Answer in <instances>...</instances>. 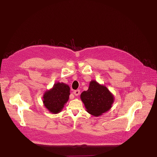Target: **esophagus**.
I'll return each instance as SVG.
<instances>
[{
    "label": "esophagus",
    "mask_w": 157,
    "mask_h": 157,
    "mask_svg": "<svg viewBox=\"0 0 157 157\" xmlns=\"http://www.w3.org/2000/svg\"><path fill=\"white\" fill-rule=\"evenodd\" d=\"M73 93H74V94H75V96H79V94H80V91L79 90V89H78V90L74 91Z\"/></svg>",
    "instance_id": "obj_1"
}]
</instances>
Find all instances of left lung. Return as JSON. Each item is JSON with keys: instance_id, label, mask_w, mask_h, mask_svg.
I'll use <instances>...</instances> for the list:
<instances>
[{"instance_id": "left-lung-1", "label": "left lung", "mask_w": 157, "mask_h": 157, "mask_svg": "<svg viewBox=\"0 0 157 157\" xmlns=\"http://www.w3.org/2000/svg\"><path fill=\"white\" fill-rule=\"evenodd\" d=\"M81 99L89 114L99 116L109 110L114 102V96L107 88L92 81L87 91H83Z\"/></svg>"}]
</instances>
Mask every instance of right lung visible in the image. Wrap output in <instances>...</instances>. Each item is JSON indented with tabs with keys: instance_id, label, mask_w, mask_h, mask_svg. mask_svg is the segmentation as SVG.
Returning a JSON list of instances; mask_svg holds the SVG:
<instances>
[{
	"instance_id": "1",
	"label": "right lung",
	"mask_w": 157,
	"mask_h": 157,
	"mask_svg": "<svg viewBox=\"0 0 157 157\" xmlns=\"http://www.w3.org/2000/svg\"><path fill=\"white\" fill-rule=\"evenodd\" d=\"M70 90V87L64 83H55L53 87L43 96L44 106L52 113H59L69 99Z\"/></svg>"
}]
</instances>
